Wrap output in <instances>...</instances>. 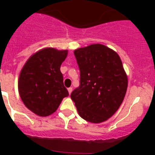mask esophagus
I'll return each instance as SVG.
<instances>
[{
	"label": "esophagus",
	"mask_w": 155,
	"mask_h": 155,
	"mask_svg": "<svg viewBox=\"0 0 155 155\" xmlns=\"http://www.w3.org/2000/svg\"><path fill=\"white\" fill-rule=\"evenodd\" d=\"M68 92H69V94H71V92H72V87H68Z\"/></svg>",
	"instance_id": "34e87169"
}]
</instances>
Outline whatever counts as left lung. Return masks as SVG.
Segmentation results:
<instances>
[{
	"instance_id": "8db88e82",
	"label": "left lung",
	"mask_w": 155,
	"mask_h": 155,
	"mask_svg": "<svg viewBox=\"0 0 155 155\" xmlns=\"http://www.w3.org/2000/svg\"><path fill=\"white\" fill-rule=\"evenodd\" d=\"M80 85L71 99L82 119L94 124L107 120L120 108L127 89V77L117 53L102 44L75 50Z\"/></svg>"
}]
</instances>
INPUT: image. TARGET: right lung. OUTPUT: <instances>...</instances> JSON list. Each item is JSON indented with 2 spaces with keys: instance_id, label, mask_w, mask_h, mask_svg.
I'll return each mask as SVG.
<instances>
[{
  "instance_id": "1",
  "label": "right lung",
  "mask_w": 155,
  "mask_h": 155,
  "mask_svg": "<svg viewBox=\"0 0 155 155\" xmlns=\"http://www.w3.org/2000/svg\"><path fill=\"white\" fill-rule=\"evenodd\" d=\"M67 56L68 50L46 48L31 56L21 69L19 94L25 105L38 116L53 114L69 95L61 72Z\"/></svg>"
}]
</instances>
